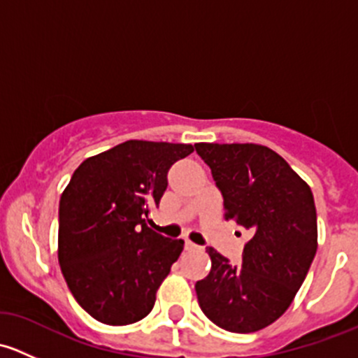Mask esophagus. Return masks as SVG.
Segmentation results:
<instances>
[{
	"mask_svg": "<svg viewBox=\"0 0 358 358\" xmlns=\"http://www.w3.org/2000/svg\"><path fill=\"white\" fill-rule=\"evenodd\" d=\"M185 249L187 251H196V249H201V248L197 246V244L190 243V241H185Z\"/></svg>",
	"mask_w": 358,
	"mask_h": 358,
	"instance_id": "34e87169",
	"label": "esophagus"
}]
</instances>
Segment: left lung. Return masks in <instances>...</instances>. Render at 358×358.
<instances>
[{
    "mask_svg": "<svg viewBox=\"0 0 358 358\" xmlns=\"http://www.w3.org/2000/svg\"><path fill=\"white\" fill-rule=\"evenodd\" d=\"M223 196L225 220L251 234L241 265L209 248L211 270L197 280L204 315L230 333L275 322L301 287L317 252V211L308 183L258 143H196Z\"/></svg>",
    "mask_w": 358,
    "mask_h": 358,
    "instance_id": "8db88e82",
    "label": "left lung"
}]
</instances>
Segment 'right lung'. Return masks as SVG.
Segmentation results:
<instances>
[{
    "label": "right lung",
    "mask_w": 358,
    "mask_h": 358,
    "mask_svg": "<svg viewBox=\"0 0 358 358\" xmlns=\"http://www.w3.org/2000/svg\"><path fill=\"white\" fill-rule=\"evenodd\" d=\"M190 143L128 140L79 164L60 197L59 263L69 289L107 326L142 320L183 251L147 227L168 187V169Z\"/></svg>",
    "instance_id": "obj_1"
}]
</instances>
